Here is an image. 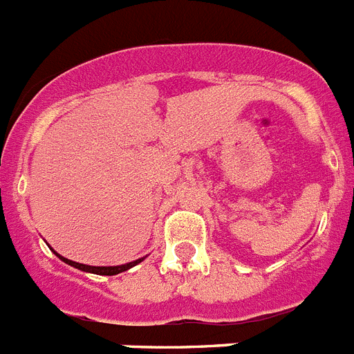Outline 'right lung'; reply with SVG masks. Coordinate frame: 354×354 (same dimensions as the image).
Instances as JSON below:
<instances>
[{"label": "right lung", "mask_w": 354, "mask_h": 354, "mask_svg": "<svg viewBox=\"0 0 354 354\" xmlns=\"http://www.w3.org/2000/svg\"><path fill=\"white\" fill-rule=\"evenodd\" d=\"M57 254V252H55ZM59 256L64 263L71 265V267L78 268V270H84V272H91V274H98V276H116V274H120V272H125L129 270V268L136 267L138 263H141L143 261V258L141 259H136V261H131V263H125V265H118V267H91V265H82V263H77V261H71V259H66L62 258L60 254Z\"/></svg>", "instance_id": "obj_1"}]
</instances>
